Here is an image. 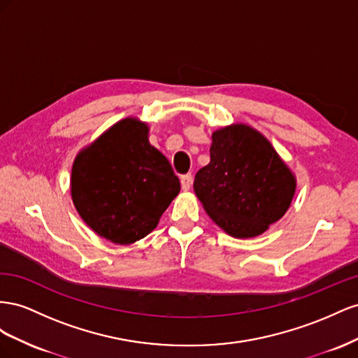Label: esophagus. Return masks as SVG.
<instances>
[{
    "mask_svg": "<svg viewBox=\"0 0 358 358\" xmlns=\"http://www.w3.org/2000/svg\"><path fill=\"white\" fill-rule=\"evenodd\" d=\"M180 181H181V189L185 190V192H187V190L192 187V182H193L192 173H186V176H182V177L180 178Z\"/></svg>",
    "mask_w": 358,
    "mask_h": 358,
    "instance_id": "34e87169",
    "label": "esophagus"
}]
</instances>
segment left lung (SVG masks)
Wrapping results in <instances>:
<instances>
[{"mask_svg": "<svg viewBox=\"0 0 358 358\" xmlns=\"http://www.w3.org/2000/svg\"><path fill=\"white\" fill-rule=\"evenodd\" d=\"M193 189L228 236L253 238L285 216L297 178L261 131L234 122L213 131L210 163L196 172Z\"/></svg>", "mask_w": 358, "mask_h": 358, "instance_id": "1", "label": "left lung"}]
</instances>
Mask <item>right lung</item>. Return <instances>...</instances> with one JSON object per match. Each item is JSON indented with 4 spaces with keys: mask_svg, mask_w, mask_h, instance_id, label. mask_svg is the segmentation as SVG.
Segmentation results:
<instances>
[{
    "mask_svg": "<svg viewBox=\"0 0 358 358\" xmlns=\"http://www.w3.org/2000/svg\"><path fill=\"white\" fill-rule=\"evenodd\" d=\"M148 131L138 117L122 118L80 150L71 166L70 193L79 216L120 246L147 237L180 193L178 177L150 144Z\"/></svg>",
    "mask_w": 358,
    "mask_h": 358,
    "instance_id": "obj_1",
    "label": "right lung"
}]
</instances>
